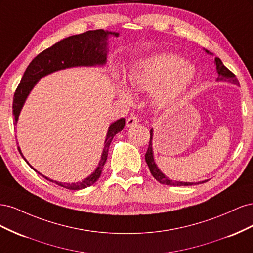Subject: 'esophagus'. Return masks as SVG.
Listing matches in <instances>:
<instances>
[{"mask_svg":"<svg viewBox=\"0 0 253 253\" xmlns=\"http://www.w3.org/2000/svg\"><path fill=\"white\" fill-rule=\"evenodd\" d=\"M138 121H139L138 117H136V116H134V115H132V116H129V117L126 119V126H127L128 127H129V126H133L138 124Z\"/></svg>","mask_w":253,"mask_h":253,"instance_id":"obj_1","label":"esophagus"}]
</instances>
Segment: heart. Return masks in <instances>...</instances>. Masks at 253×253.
Segmentation results:
<instances>
[{"label": "heart", "instance_id": "1", "mask_svg": "<svg viewBox=\"0 0 253 253\" xmlns=\"http://www.w3.org/2000/svg\"><path fill=\"white\" fill-rule=\"evenodd\" d=\"M196 76V67L174 53H160L138 61L128 74L129 87L134 91H152L159 105L175 101L189 88ZM120 96L131 100V94L126 88L120 89Z\"/></svg>", "mask_w": 253, "mask_h": 253}]
</instances>
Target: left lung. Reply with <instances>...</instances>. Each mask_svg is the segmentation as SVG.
Instances as JSON below:
<instances>
[{"mask_svg":"<svg viewBox=\"0 0 253 253\" xmlns=\"http://www.w3.org/2000/svg\"><path fill=\"white\" fill-rule=\"evenodd\" d=\"M207 53L209 55H212L210 51L205 49ZM214 63L216 65V72L218 74V77L216 78V81H226V82H230L235 84V85H240L239 80L236 79L235 75L228 70V68L223 64L221 60L219 58L214 59ZM152 139H153V128H151L150 131V143H149V148L147 153H145V162H147L149 169L151 174L153 175L157 181L160 183H164V185H169V186H193V185H198V183H203L206 182L207 180L203 181H198V182H183V181H176V180H171L169 177L167 176L158 169L157 165L155 164L154 160V154H153V148H152Z\"/></svg>","mask_w":253,"mask_h":253,"instance_id":"1","label":"left lung"}]
</instances>
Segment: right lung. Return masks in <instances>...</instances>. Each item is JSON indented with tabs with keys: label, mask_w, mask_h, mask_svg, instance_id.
<instances>
[{
	"label": "right lung",
	"mask_w": 253,
	"mask_h": 253,
	"mask_svg": "<svg viewBox=\"0 0 253 253\" xmlns=\"http://www.w3.org/2000/svg\"><path fill=\"white\" fill-rule=\"evenodd\" d=\"M110 36L119 37V34L103 29L88 30V32L80 35L67 37L65 39L53 44L51 47L45 49L41 53H39V55H38L27 66L26 71L21 79L19 86L16 89V93H14L12 103L14 125H17L20 113L29 93L32 91V89L35 87L38 81L41 78L51 73L65 70V68L77 66L104 65L106 63V55H108L109 51L108 39ZM125 125V118H120L116 121H114L113 124H111L108 129V133H106L104 148L98 167L88 177L84 178L78 182L66 183L49 179L46 176H44L40 172L35 170L34 168L28 164L25 157L23 156L20 147H18V150L22 157L25 159V162L32 167L38 174L42 175L43 177H45L47 180L56 182L58 186L70 190H81L91 186L99 179V177H100L103 166L106 162V158H108L110 144L114 138V136L124 129Z\"/></svg>",
	"instance_id": "obj_1"
}]
</instances>
